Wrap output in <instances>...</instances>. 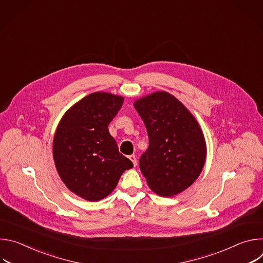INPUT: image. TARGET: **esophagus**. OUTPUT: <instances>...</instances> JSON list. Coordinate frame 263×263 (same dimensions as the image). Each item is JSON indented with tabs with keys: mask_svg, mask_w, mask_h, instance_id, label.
Returning <instances> with one entry per match:
<instances>
[{
	"mask_svg": "<svg viewBox=\"0 0 263 263\" xmlns=\"http://www.w3.org/2000/svg\"><path fill=\"white\" fill-rule=\"evenodd\" d=\"M129 159L132 161V163H133V165H134V166H136V165H137V160H136V156H135V155H131V156H129Z\"/></svg>",
	"mask_w": 263,
	"mask_h": 263,
	"instance_id": "1",
	"label": "esophagus"
}]
</instances>
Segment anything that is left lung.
<instances>
[{
  "label": "left lung",
  "instance_id": "8db88e82",
  "mask_svg": "<svg viewBox=\"0 0 263 263\" xmlns=\"http://www.w3.org/2000/svg\"><path fill=\"white\" fill-rule=\"evenodd\" d=\"M148 136L139 167L149 189L162 197L185 191L198 179L206 160V142L195 119L178 99L157 91L134 103Z\"/></svg>",
  "mask_w": 263,
  "mask_h": 263
}]
</instances>
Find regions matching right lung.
I'll use <instances>...</instances> for the list:
<instances>
[{"mask_svg":"<svg viewBox=\"0 0 263 263\" xmlns=\"http://www.w3.org/2000/svg\"><path fill=\"white\" fill-rule=\"evenodd\" d=\"M123 102L121 96L90 93L65 112L56 129L53 156L57 172L70 192L87 201L107 197L122 174L133 167L108 130Z\"/></svg>","mask_w":263,"mask_h":263,"instance_id":"add662e5","label":"right lung"}]
</instances>
